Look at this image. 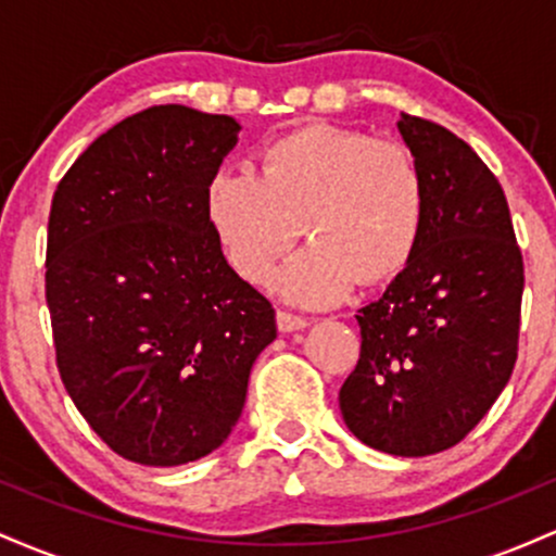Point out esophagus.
Masks as SVG:
<instances>
[{
  "label": "esophagus",
  "mask_w": 556,
  "mask_h": 556,
  "mask_svg": "<svg viewBox=\"0 0 556 556\" xmlns=\"http://www.w3.org/2000/svg\"><path fill=\"white\" fill-rule=\"evenodd\" d=\"M308 327V318L303 316H295V314H287V311H277V329L279 331H298V329H305Z\"/></svg>",
  "instance_id": "34e87169"
}]
</instances>
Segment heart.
Here are the masks:
<instances>
[{
    "mask_svg": "<svg viewBox=\"0 0 556 556\" xmlns=\"http://www.w3.org/2000/svg\"><path fill=\"white\" fill-rule=\"evenodd\" d=\"M206 219L229 266L253 285L303 229L311 242L269 285L290 303L324 308L361 277L381 282L410 261L424 232L426 180L402 143L308 125L266 146L261 175L216 169Z\"/></svg>",
    "mask_w": 556,
    "mask_h": 556,
    "instance_id": "heart-1",
    "label": "heart"
}]
</instances>
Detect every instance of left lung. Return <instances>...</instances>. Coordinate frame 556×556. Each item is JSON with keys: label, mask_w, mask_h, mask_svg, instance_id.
Returning a JSON list of instances; mask_svg holds the SVG:
<instances>
[{"label": "left lung", "mask_w": 556, "mask_h": 556, "mask_svg": "<svg viewBox=\"0 0 556 556\" xmlns=\"http://www.w3.org/2000/svg\"><path fill=\"white\" fill-rule=\"evenodd\" d=\"M397 127L426 180L424 232L355 316L361 358L340 410L363 444L426 457L463 442L507 387L526 277L507 198L476 151L429 119Z\"/></svg>", "instance_id": "8db88e82"}]
</instances>
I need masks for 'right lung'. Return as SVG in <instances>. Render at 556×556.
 I'll return each mask as SVG.
<instances>
[{"mask_svg":"<svg viewBox=\"0 0 556 556\" xmlns=\"http://www.w3.org/2000/svg\"><path fill=\"white\" fill-rule=\"evenodd\" d=\"M227 114L162 104L99 136L56 185L47 305L56 368L101 442L151 468L193 463L238 424L277 337L227 264L206 182L238 143Z\"/></svg>","mask_w":556,"mask_h":556,"instance_id":"add662e5","label":"right lung"}]
</instances>
